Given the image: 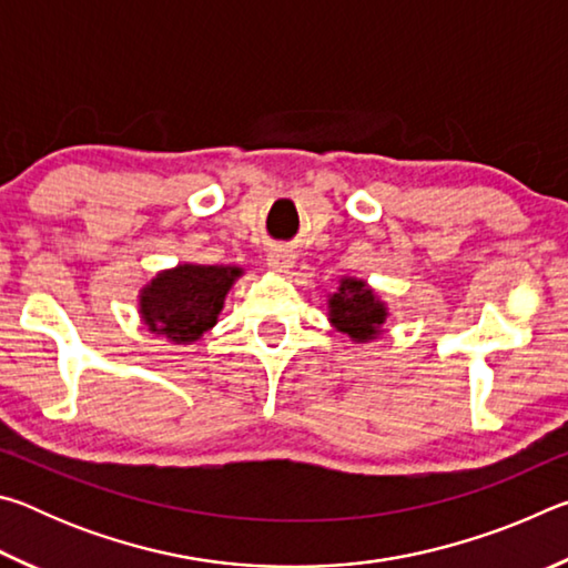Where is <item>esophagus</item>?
I'll list each match as a JSON object with an SVG mask.
<instances>
[{
  "mask_svg": "<svg viewBox=\"0 0 568 568\" xmlns=\"http://www.w3.org/2000/svg\"><path fill=\"white\" fill-rule=\"evenodd\" d=\"M295 265V253L287 247H273L267 250V267L275 273H291Z\"/></svg>",
  "mask_w": 568,
  "mask_h": 568,
  "instance_id": "obj_1",
  "label": "esophagus"
}]
</instances>
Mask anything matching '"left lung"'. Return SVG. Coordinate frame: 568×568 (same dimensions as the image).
I'll use <instances>...</instances> for the list:
<instances>
[{"label": "left lung", "mask_w": 568, "mask_h": 568, "mask_svg": "<svg viewBox=\"0 0 568 568\" xmlns=\"http://www.w3.org/2000/svg\"><path fill=\"white\" fill-rule=\"evenodd\" d=\"M325 297H328V323L338 333L348 335L351 343L365 345L386 333L388 303L363 277L343 275L338 287Z\"/></svg>", "instance_id": "left-lung-1"}]
</instances>
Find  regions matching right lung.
<instances>
[{
    "label": "right lung",
    "mask_w": 568,
    "mask_h": 568,
    "mask_svg": "<svg viewBox=\"0 0 568 568\" xmlns=\"http://www.w3.org/2000/svg\"><path fill=\"white\" fill-rule=\"evenodd\" d=\"M240 265L180 263L160 271L140 287L138 313L152 335H162L175 345H190L215 328L225 297L237 277Z\"/></svg>",
    "instance_id": "right-lung-1"
}]
</instances>
